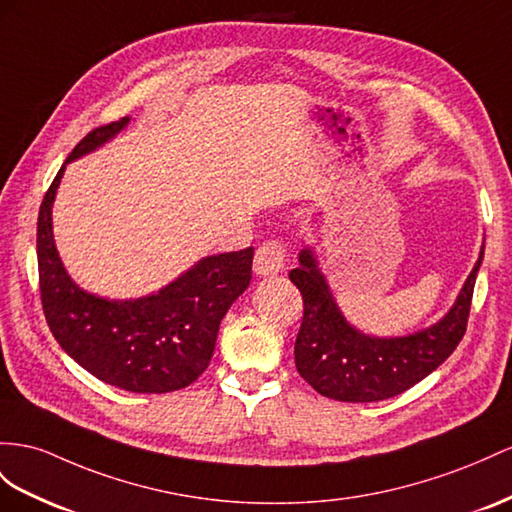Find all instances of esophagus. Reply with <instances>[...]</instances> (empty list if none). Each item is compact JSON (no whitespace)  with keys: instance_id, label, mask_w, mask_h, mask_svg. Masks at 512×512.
Wrapping results in <instances>:
<instances>
[{"instance_id":"obj_1","label":"esophagus","mask_w":512,"mask_h":512,"mask_svg":"<svg viewBox=\"0 0 512 512\" xmlns=\"http://www.w3.org/2000/svg\"><path fill=\"white\" fill-rule=\"evenodd\" d=\"M285 264V248L281 242L277 240H270L264 242L255 253L253 259V270L259 277H274V274H279L283 270Z\"/></svg>"}]
</instances>
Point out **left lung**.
I'll use <instances>...</instances> for the list:
<instances>
[{
	"instance_id": "1",
	"label": "left lung",
	"mask_w": 512,
	"mask_h": 512,
	"mask_svg": "<svg viewBox=\"0 0 512 512\" xmlns=\"http://www.w3.org/2000/svg\"><path fill=\"white\" fill-rule=\"evenodd\" d=\"M482 257L484 242L454 305L439 322L398 337H378L346 320L316 251L305 246L298 253V268L290 270V281L305 303L294 346L298 374L322 396L339 402H378L411 389L435 372L463 339Z\"/></svg>"
}]
</instances>
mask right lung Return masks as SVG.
Instances as JSON below:
<instances>
[{
  "label": "right lung",
  "mask_w": 512,
  "mask_h": 512,
  "mask_svg": "<svg viewBox=\"0 0 512 512\" xmlns=\"http://www.w3.org/2000/svg\"><path fill=\"white\" fill-rule=\"evenodd\" d=\"M129 125H103L77 142L38 212L36 255L45 320L56 342L99 381L134 393L188 387L212 361L220 322L251 283L253 246L209 255L149 296L103 298L64 268L54 242L56 192L69 162L97 151Z\"/></svg>",
  "instance_id": "add662e5"
}]
</instances>
